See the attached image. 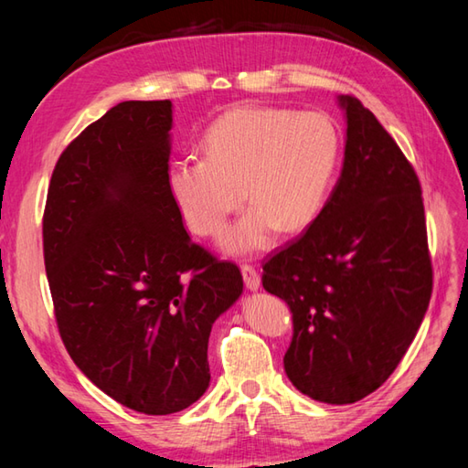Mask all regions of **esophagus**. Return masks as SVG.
<instances>
[{"instance_id": "1", "label": "esophagus", "mask_w": 468, "mask_h": 468, "mask_svg": "<svg viewBox=\"0 0 468 468\" xmlns=\"http://www.w3.org/2000/svg\"><path fill=\"white\" fill-rule=\"evenodd\" d=\"M241 273H243V282H245V287H247V290H251V292H257V290H260V285H261V277H260V273L255 271V267H251V265H243V267H241Z\"/></svg>"}]
</instances>
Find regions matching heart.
I'll list each match as a JSON object with an SVG mask.
<instances>
[{"mask_svg":"<svg viewBox=\"0 0 468 468\" xmlns=\"http://www.w3.org/2000/svg\"><path fill=\"white\" fill-rule=\"evenodd\" d=\"M205 156H181L166 185L195 233L211 237L227 217L251 201L223 235L227 253L265 250L283 231L310 225L325 201L340 156L330 116L290 108H237L208 128Z\"/></svg>","mask_w":468,"mask_h":468,"instance_id":"obj_1","label":"heart"}]
</instances>
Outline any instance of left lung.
Returning a JSON list of instances; mask_svg holds the SVG:
<instances>
[{"instance_id": "obj_1", "label": "left lung", "mask_w": 468, "mask_h": 468, "mask_svg": "<svg viewBox=\"0 0 468 468\" xmlns=\"http://www.w3.org/2000/svg\"><path fill=\"white\" fill-rule=\"evenodd\" d=\"M342 173L300 239L263 265V287L290 305L283 366L302 394L352 404L400 364L429 310L432 265L412 165L354 96Z\"/></svg>"}]
</instances>
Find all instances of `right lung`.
<instances>
[{"label": "right lung", "instance_id": "right-lung-1", "mask_svg": "<svg viewBox=\"0 0 468 468\" xmlns=\"http://www.w3.org/2000/svg\"><path fill=\"white\" fill-rule=\"evenodd\" d=\"M171 128V101L116 104L59 154L44 211L69 357L111 399L154 416L205 394L211 327L243 293L239 267L185 231L166 185Z\"/></svg>", "mask_w": 468, "mask_h": 468}]
</instances>
